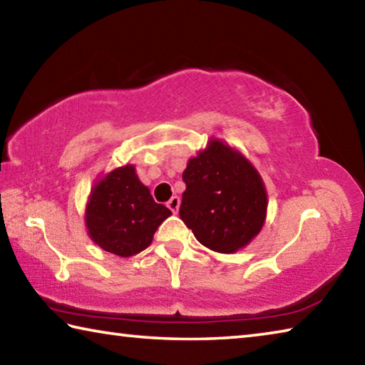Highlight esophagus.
<instances>
[{
  "instance_id": "1",
  "label": "esophagus",
  "mask_w": 365,
  "mask_h": 365,
  "mask_svg": "<svg viewBox=\"0 0 365 365\" xmlns=\"http://www.w3.org/2000/svg\"><path fill=\"white\" fill-rule=\"evenodd\" d=\"M168 207L170 209L172 212L177 214V212H178V207H180V197H178V196H172L170 200L168 201Z\"/></svg>"
}]
</instances>
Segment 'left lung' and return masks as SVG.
<instances>
[{
	"label": "left lung",
	"instance_id": "left-lung-1",
	"mask_svg": "<svg viewBox=\"0 0 365 365\" xmlns=\"http://www.w3.org/2000/svg\"><path fill=\"white\" fill-rule=\"evenodd\" d=\"M180 219L206 248L230 255L261 232L267 193L242 153L211 138L183 172Z\"/></svg>",
	"mask_w": 365,
	"mask_h": 365
}]
</instances>
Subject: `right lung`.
Instances as JSON below:
<instances>
[{
    "mask_svg": "<svg viewBox=\"0 0 365 365\" xmlns=\"http://www.w3.org/2000/svg\"><path fill=\"white\" fill-rule=\"evenodd\" d=\"M172 212L153 200L132 164L110 170L95 183L85 209L90 238L104 251L128 257L151 245Z\"/></svg>",
    "mask_w": 365,
    "mask_h": 365,
    "instance_id": "1",
    "label": "right lung"
}]
</instances>
